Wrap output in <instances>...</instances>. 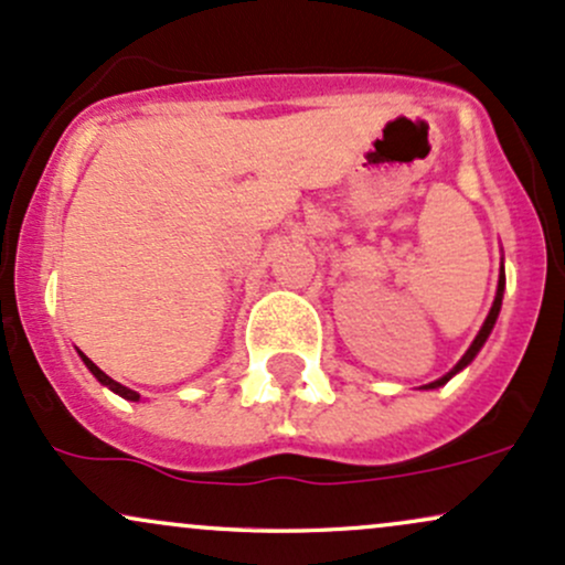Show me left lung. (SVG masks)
<instances>
[{
	"label": "left lung",
	"instance_id": "obj_1",
	"mask_svg": "<svg viewBox=\"0 0 565 565\" xmlns=\"http://www.w3.org/2000/svg\"><path fill=\"white\" fill-rule=\"evenodd\" d=\"M502 299H504V264H502V271H499V285H497V296H493V303H491V312H488L486 322H483V326H480V331H478V335H475V341L470 344V350H467L465 354H461L459 363H456V365L451 367V371L446 373V376H440V379H435V382L424 384L422 390H437V386L448 384V382H451V379L456 376V373L465 371V367L470 365L475 358H478V352L483 350V344L488 341V335H491L493 326H497V317H499V312H502Z\"/></svg>",
	"mask_w": 565,
	"mask_h": 565
}]
</instances>
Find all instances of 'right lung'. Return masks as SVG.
<instances>
[{
    "instance_id": "obj_1",
    "label": "right lung",
    "mask_w": 565,
    "mask_h": 565,
    "mask_svg": "<svg viewBox=\"0 0 565 565\" xmlns=\"http://www.w3.org/2000/svg\"><path fill=\"white\" fill-rule=\"evenodd\" d=\"M79 358H82V363H85V365H87V371H90V373H93V376H95V379H98V382H100V384H104V386H109V390L114 392V395L125 397V401H132V403H138V401H141V395H138V392H132V390H128V386H122V384H119V382H114V379H111V376H106V373H104V371H100V367H98V365H95V363H93V360H90V358H87V354H82V352H79Z\"/></svg>"
}]
</instances>
